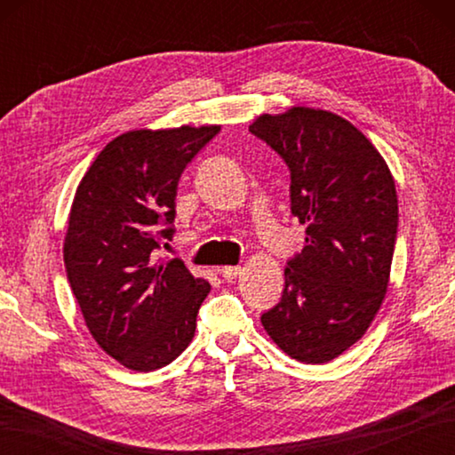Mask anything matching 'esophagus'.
<instances>
[{
	"label": "esophagus",
	"mask_w": 455,
	"mask_h": 455,
	"mask_svg": "<svg viewBox=\"0 0 455 455\" xmlns=\"http://www.w3.org/2000/svg\"><path fill=\"white\" fill-rule=\"evenodd\" d=\"M240 274H243V267L240 266H225L220 269V275L227 279V282H233Z\"/></svg>",
	"instance_id": "34e87169"
}]
</instances>
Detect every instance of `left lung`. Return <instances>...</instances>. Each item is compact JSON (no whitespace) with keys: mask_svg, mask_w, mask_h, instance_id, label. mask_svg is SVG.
Returning <instances> with one entry per match:
<instances>
[{"mask_svg":"<svg viewBox=\"0 0 455 455\" xmlns=\"http://www.w3.org/2000/svg\"><path fill=\"white\" fill-rule=\"evenodd\" d=\"M250 132L287 164L291 212L307 227L262 324L293 360L326 363L365 334L387 291L399 227L395 180L363 132L331 111L259 115Z\"/></svg>","mask_w":455,"mask_h":455,"instance_id":"1","label":"left lung"}]
</instances>
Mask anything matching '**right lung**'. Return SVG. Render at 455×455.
<instances>
[{
  "label": "right lung",
  "mask_w": 455,
  "mask_h": 455,
  "mask_svg": "<svg viewBox=\"0 0 455 455\" xmlns=\"http://www.w3.org/2000/svg\"><path fill=\"white\" fill-rule=\"evenodd\" d=\"M220 131H129L85 172L70 209L64 266L84 321L105 352L152 371L186 350L211 291L181 259H156L176 219L178 181Z\"/></svg>",
  "instance_id": "obj_1"
}]
</instances>
